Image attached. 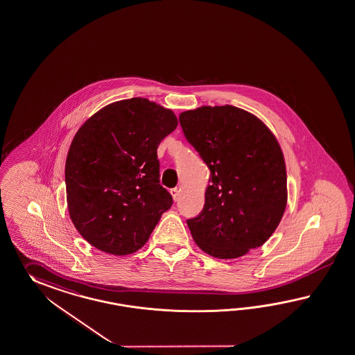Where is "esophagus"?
I'll use <instances>...</instances> for the list:
<instances>
[{"mask_svg": "<svg viewBox=\"0 0 355 355\" xmlns=\"http://www.w3.org/2000/svg\"><path fill=\"white\" fill-rule=\"evenodd\" d=\"M171 193H172V196H173L174 201H177L178 198H180V191H178V189H172Z\"/></svg>", "mask_w": 355, "mask_h": 355, "instance_id": "obj_1", "label": "esophagus"}]
</instances>
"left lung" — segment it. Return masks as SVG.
Segmentation results:
<instances>
[{
    "mask_svg": "<svg viewBox=\"0 0 355 355\" xmlns=\"http://www.w3.org/2000/svg\"><path fill=\"white\" fill-rule=\"evenodd\" d=\"M180 121L210 169L204 209L187 220L193 241L218 259L264 245L287 204L285 157L273 132L232 105H204L181 113Z\"/></svg>",
    "mask_w": 355,
    "mask_h": 355,
    "instance_id": "1",
    "label": "left lung"
}]
</instances>
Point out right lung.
I'll return each mask as SVG.
<instances>
[{
  "mask_svg": "<svg viewBox=\"0 0 355 355\" xmlns=\"http://www.w3.org/2000/svg\"><path fill=\"white\" fill-rule=\"evenodd\" d=\"M177 125L171 109L142 97L106 105L80 125L65 163L67 202L73 225L96 249L139 250L172 207L156 151Z\"/></svg>",
  "mask_w": 355,
  "mask_h": 355,
  "instance_id": "1",
  "label": "right lung"
}]
</instances>
